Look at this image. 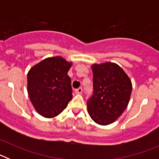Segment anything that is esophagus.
Masks as SVG:
<instances>
[{"label": "esophagus", "mask_w": 159, "mask_h": 159, "mask_svg": "<svg viewBox=\"0 0 159 159\" xmlns=\"http://www.w3.org/2000/svg\"><path fill=\"white\" fill-rule=\"evenodd\" d=\"M75 94H78V95H80V94H81L83 92V88H77V89L75 90Z\"/></svg>", "instance_id": "esophagus-1"}]
</instances>
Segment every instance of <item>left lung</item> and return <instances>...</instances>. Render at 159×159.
<instances>
[{
  "mask_svg": "<svg viewBox=\"0 0 159 159\" xmlns=\"http://www.w3.org/2000/svg\"><path fill=\"white\" fill-rule=\"evenodd\" d=\"M93 94L87 102L89 116L99 125L114 123L127 108L132 91L128 75L114 63L92 66Z\"/></svg>",
  "mask_w": 159,
  "mask_h": 159,
  "instance_id": "obj_1",
  "label": "left lung"
}]
</instances>
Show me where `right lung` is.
Listing matches in <instances>:
<instances>
[{
	"label": "right lung",
	"instance_id": "obj_1",
	"mask_svg": "<svg viewBox=\"0 0 159 159\" xmlns=\"http://www.w3.org/2000/svg\"><path fill=\"white\" fill-rule=\"evenodd\" d=\"M61 57H49L38 63L28 73V93L36 111L45 118L58 116L72 98L71 66Z\"/></svg>",
	"mask_w": 159,
	"mask_h": 159
}]
</instances>
